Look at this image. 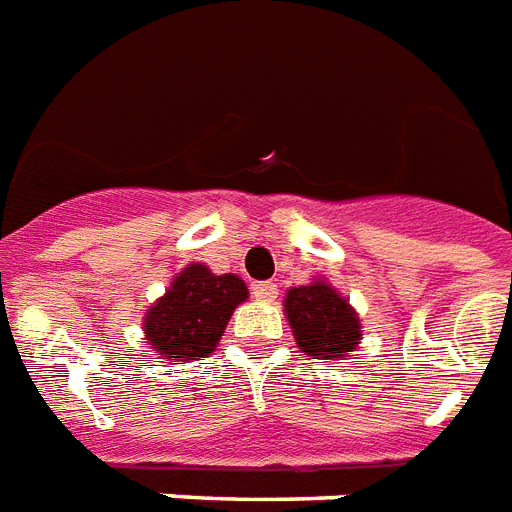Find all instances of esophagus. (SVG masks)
Returning a JSON list of instances; mask_svg holds the SVG:
<instances>
[{
	"label": "esophagus",
	"mask_w": 512,
	"mask_h": 512,
	"mask_svg": "<svg viewBox=\"0 0 512 512\" xmlns=\"http://www.w3.org/2000/svg\"><path fill=\"white\" fill-rule=\"evenodd\" d=\"M253 298H256V301H275L277 285H275V282H269V280L256 282V285H253Z\"/></svg>",
	"instance_id": "obj_1"
}]
</instances>
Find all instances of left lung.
<instances>
[{"label": "left lung", "mask_w": 512, "mask_h": 512, "mask_svg": "<svg viewBox=\"0 0 512 512\" xmlns=\"http://www.w3.org/2000/svg\"><path fill=\"white\" fill-rule=\"evenodd\" d=\"M285 314L301 351L314 359H341L362 338L359 317L327 282L290 288Z\"/></svg>", "instance_id": "obj_1"}]
</instances>
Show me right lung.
<instances>
[{
    "label": "right lung",
    "mask_w": 512,
    "mask_h": 512,
    "mask_svg": "<svg viewBox=\"0 0 512 512\" xmlns=\"http://www.w3.org/2000/svg\"><path fill=\"white\" fill-rule=\"evenodd\" d=\"M248 298L245 282L235 275H214L203 264H190L169 293L147 312L145 333L153 351L163 357H208L240 301Z\"/></svg>",
    "instance_id": "1"
}]
</instances>
